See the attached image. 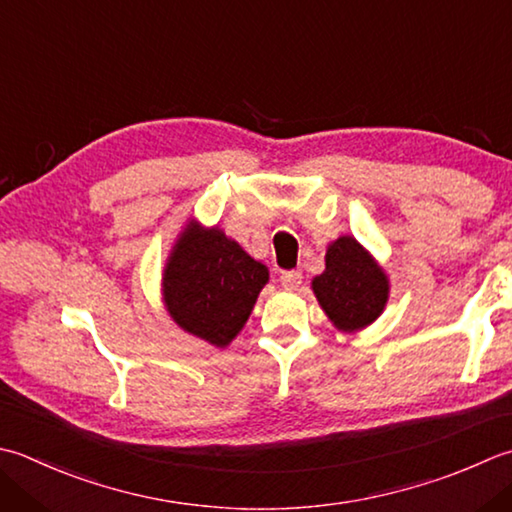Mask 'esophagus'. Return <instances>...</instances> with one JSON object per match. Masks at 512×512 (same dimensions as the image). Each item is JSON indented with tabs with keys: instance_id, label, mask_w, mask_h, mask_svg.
<instances>
[{
	"instance_id": "34e87169",
	"label": "esophagus",
	"mask_w": 512,
	"mask_h": 512,
	"mask_svg": "<svg viewBox=\"0 0 512 512\" xmlns=\"http://www.w3.org/2000/svg\"><path fill=\"white\" fill-rule=\"evenodd\" d=\"M279 282H282L286 290H297L299 284H302V273H299V270H286V273L279 277Z\"/></svg>"
}]
</instances>
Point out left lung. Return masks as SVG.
Here are the masks:
<instances>
[{"label":"left lung","instance_id":"1","mask_svg":"<svg viewBox=\"0 0 512 512\" xmlns=\"http://www.w3.org/2000/svg\"><path fill=\"white\" fill-rule=\"evenodd\" d=\"M310 288L339 333H359L384 313L390 279L377 259L353 235H342L326 248V268Z\"/></svg>","mask_w":512,"mask_h":512}]
</instances>
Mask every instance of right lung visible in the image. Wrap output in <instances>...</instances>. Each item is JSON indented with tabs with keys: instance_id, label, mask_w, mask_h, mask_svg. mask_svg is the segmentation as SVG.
<instances>
[{
	"instance_id": "obj_1",
	"label": "right lung",
	"mask_w": 512,
	"mask_h": 512,
	"mask_svg": "<svg viewBox=\"0 0 512 512\" xmlns=\"http://www.w3.org/2000/svg\"><path fill=\"white\" fill-rule=\"evenodd\" d=\"M268 268L219 226L188 219L162 273L166 313L188 335L226 348L248 322Z\"/></svg>"
}]
</instances>
